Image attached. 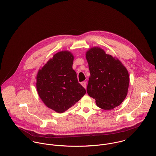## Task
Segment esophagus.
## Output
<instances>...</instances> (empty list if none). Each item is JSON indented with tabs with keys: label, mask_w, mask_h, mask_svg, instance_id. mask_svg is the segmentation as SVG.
I'll list each match as a JSON object with an SVG mask.
<instances>
[{
	"label": "esophagus",
	"mask_w": 156,
	"mask_h": 156,
	"mask_svg": "<svg viewBox=\"0 0 156 156\" xmlns=\"http://www.w3.org/2000/svg\"><path fill=\"white\" fill-rule=\"evenodd\" d=\"M81 85L83 86V87H84L85 88H87V82H82L81 83Z\"/></svg>",
	"instance_id": "obj_1"
}]
</instances>
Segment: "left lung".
I'll list each match as a JSON object with an SVG mask.
<instances>
[{
    "label": "left lung",
    "mask_w": 156,
    "mask_h": 156,
    "mask_svg": "<svg viewBox=\"0 0 156 156\" xmlns=\"http://www.w3.org/2000/svg\"><path fill=\"white\" fill-rule=\"evenodd\" d=\"M86 58L90 74L87 89L88 95L104 110H111L120 105L129 87L126 68L118 59L106 54L100 47L90 48Z\"/></svg>",
    "instance_id": "1"
}]
</instances>
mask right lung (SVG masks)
Masks as SVG:
<instances>
[{
    "mask_svg": "<svg viewBox=\"0 0 156 156\" xmlns=\"http://www.w3.org/2000/svg\"><path fill=\"white\" fill-rule=\"evenodd\" d=\"M74 56L69 51L55 54L37 76L38 94L48 108L63 113L74 106L85 94L73 69Z\"/></svg>",
    "mask_w": 156,
    "mask_h": 156,
    "instance_id": "obj_1",
    "label": "right lung"
}]
</instances>
